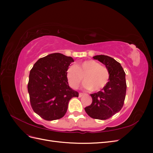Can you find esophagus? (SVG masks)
<instances>
[{
	"mask_svg": "<svg viewBox=\"0 0 153 153\" xmlns=\"http://www.w3.org/2000/svg\"><path fill=\"white\" fill-rule=\"evenodd\" d=\"M84 93H82V92H80L79 93V95H78V96H79V98H81V97H82L83 96H84Z\"/></svg>",
	"mask_w": 153,
	"mask_h": 153,
	"instance_id": "obj_1",
	"label": "esophagus"
}]
</instances>
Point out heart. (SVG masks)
I'll return each mask as SVG.
<instances>
[{
	"instance_id": "1",
	"label": "heart",
	"mask_w": 153,
	"mask_h": 153,
	"mask_svg": "<svg viewBox=\"0 0 153 153\" xmlns=\"http://www.w3.org/2000/svg\"><path fill=\"white\" fill-rule=\"evenodd\" d=\"M69 85L76 89L84 79V86L87 89L96 92L100 91L109 80V72L105 67L94 60H86L69 67L66 71Z\"/></svg>"
}]
</instances>
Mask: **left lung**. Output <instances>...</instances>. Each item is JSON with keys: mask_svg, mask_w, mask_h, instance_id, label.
I'll return each mask as SVG.
<instances>
[{"mask_svg": "<svg viewBox=\"0 0 153 153\" xmlns=\"http://www.w3.org/2000/svg\"><path fill=\"white\" fill-rule=\"evenodd\" d=\"M105 65L109 72V80L101 91L91 94L92 102L85 108L86 113L93 119H107L121 110L126 92L125 72L121 64L107 55L93 57Z\"/></svg>", "mask_w": 153, "mask_h": 153, "instance_id": "left-lung-1", "label": "left lung"}]
</instances>
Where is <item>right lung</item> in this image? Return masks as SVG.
Wrapping results in <instances>:
<instances>
[{
  "mask_svg": "<svg viewBox=\"0 0 153 153\" xmlns=\"http://www.w3.org/2000/svg\"><path fill=\"white\" fill-rule=\"evenodd\" d=\"M74 60L60 53L39 59L29 74L28 92L34 112L47 121L62 118L78 92L69 86L66 71Z\"/></svg>",
  "mask_w": 153,
  "mask_h": 153,
  "instance_id": "right-lung-1",
  "label": "right lung"
}]
</instances>
